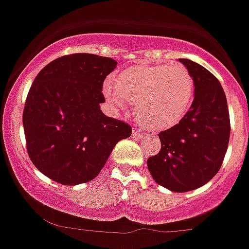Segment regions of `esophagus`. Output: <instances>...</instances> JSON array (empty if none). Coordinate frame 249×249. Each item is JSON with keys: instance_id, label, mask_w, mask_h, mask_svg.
Listing matches in <instances>:
<instances>
[{"instance_id": "34e87169", "label": "esophagus", "mask_w": 249, "mask_h": 249, "mask_svg": "<svg viewBox=\"0 0 249 249\" xmlns=\"http://www.w3.org/2000/svg\"><path fill=\"white\" fill-rule=\"evenodd\" d=\"M132 133H133L135 137H142V136H146V133H144L143 131H141V129H133Z\"/></svg>"}]
</instances>
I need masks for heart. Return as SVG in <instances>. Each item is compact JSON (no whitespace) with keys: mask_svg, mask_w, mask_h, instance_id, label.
<instances>
[{"mask_svg":"<svg viewBox=\"0 0 249 249\" xmlns=\"http://www.w3.org/2000/svg\"><path fill=\"white\" fill-rule=\"evenodd\" d=\"M106 98L114 107L136 105V116L144 126L164 129L177 124L190 109L195 96L192 74L182 65L135 66L106 83Z\"/></svg>","mask_w":249,"mask_h":249,"instance_id":"obj_1","label":"heart"}]
</instances>
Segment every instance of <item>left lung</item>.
I'll return each instance as SVG.
<instances>
[{
    "label": "left lung",
    "instance_id": "8db88e82",
    "mask_svg": "<svg viewBox=\"0 0 249 249\" xmlns=\"http://www.w3.org/2000/svg\"><path fill=\"white\" fill-rule=\"evenodd\" d=\"M195 81L190 111L158 135L160 151L147 160L152 178L172 192H188L210 182L222 166L230 142L227 98L219 81L191 59L179 58Z\"/></svg>",
    "mask_w": 249,
    "mask_h": 249
}]
</instances>
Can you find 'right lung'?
<instances>
[{"instance_id":"add662e5","label":"right lung","mask_w":249,"mask_h":249,"mask_svg":"<svg viewBox=\"0 0 249 249\" xmlns=\"http://www.w3.org/2000/svg\"><path fill=\"white\" fill-rule=\"evenodd\" d=\"M117 62L109 57L73 53L43 67L23 108L26 146L39 172L66 186L98 176L118 141L132 135L128 123L107 117L103 81Z\"/></svg>"}]
</instances>
